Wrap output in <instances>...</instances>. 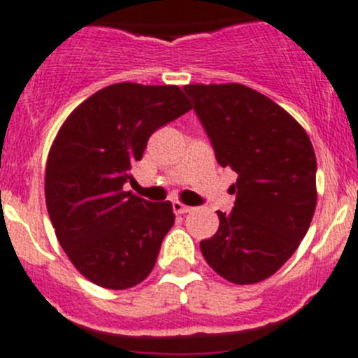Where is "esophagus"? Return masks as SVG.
Masks as SVG:
<instances>
[{
	"label": "esophagus",
	"mask_w": 358,
	"mask_h": 358,
	"mask_svg": "<svg viewBox=\"0 0 358 358\" xmlns=\"http://www.w3.org/2000/svg\"><path fill=\"white\" fill-rule=\"evenodd\" d=\"M173 211H175L176 215H185V213L192 211V208H190V206H187V204H183V202L175 201V202H173Z\"/></svg>",
	"instance_id": "34e87169"
}]
</instances>
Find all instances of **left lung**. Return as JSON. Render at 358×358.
<instances>
[{
    "mask_svg": "<svg viewBox=\"0 0 358 358\" xmlns=\"http://www.w3.org/2000/svg\"><path fill=\"white\" fill-rule=\"evenodd\" d=\"M216 161L237 173L236 206L218 211V232L201 241L208 265L229 282L256 284L296 251L317 204V161L303 126L256 90L187 85Z\"/></svg>",
    "mask_w": 358,
    "mask_h": 358,
    "instance_id": "obj_1",
    "label": "left lung"
}]
</instances>
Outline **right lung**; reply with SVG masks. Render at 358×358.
<instances>
[{
  "instance_id": "add662e5",
  "label": "right lung",
  "mask_w": 358,
  "mask_h": 358,
  "mask_svg": "<svg viewBox=\"0 0 358 358\" xmlns=\"http://www.w3.org/2000/svg\"><path fill=\"white\" fill-rule=\"evenodd\" d=\"M190 109L180 86L115 83L60 126L46 159V209L67 258L96 286L129 289L152 272L173 206L122 187L150 135Z\"/></svg>"
}]
</instances>
